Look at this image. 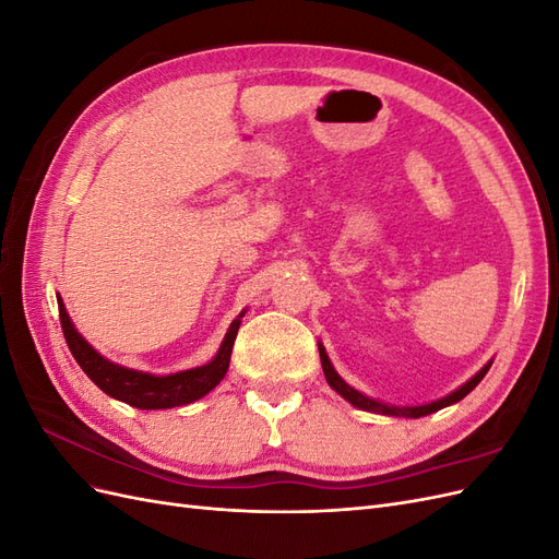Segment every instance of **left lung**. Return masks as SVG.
I'll return each mask as SVG.
<instances>
[{"label":"left lung","mask_w":559,"mask_h":559,"mask_svg":"<svg viewBox=\"0 0 559 559\" xmlns=\"http://www.w3.org/2000/svg\"><path fill=\"white\" fill-rule=\"evenodd\" d=\"M319 359H321V368H324V376H326V382L331 384V389H335V392L341 394L347 403H352L354 408L368 411V413H378V415H392V417H413V419L431 415L436 411L448 408V405H452L456 401H462L468 392H473V389L478 386V382L487 376L489 366H492V361H487L476 376H473L471 380H466L462 386H456L454 392H450L443 399H436L431 403H421V405H389V403H382L378 399H370V396L361 394L359 389H354L352 384H347L341 376H337V370L333 368L329 354H326V349H324V345H321V343H319Z\"/></svg>","instance_id":"left-lung-1"}]
</instances>
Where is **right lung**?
<instances>
[{"label":"right lung","mask_w":559,"mask_h":559,"mask_svg":"<svg viewBox=\"0 0 559 559\" xmlns=\"http://www.w3.org/2000/svg\"><path fill=\"white\" fill-rule=\"evenodd\" d=\"M58 308H60V324H62L64 341L70 345L76 364L83 368V373L103 389L107 396L123 401L132 405V408H140V411L177 408V405L193 403L205 394H210L228 373L235 335H238L242 317L247 312L242 310L233 319V324L228 326L224 341L218 345V352L214 354L212 361L189 370H179V373H170V376H154V373H144V370L126 368L121 364L105 359L103 354H99L86 337L76 331L74 321L70 319V314H67L60 294H58Z\"/></svg>","instance_id":"obj_1"}]
</instances>
